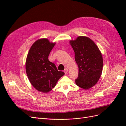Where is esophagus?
Instances as JSON below:
<instances>
[{"mask_svg": "<svg viewBox=\"0 0 126 126\" xmlns=\"http://www.w3.org/2000/svg\"><path fill=\"white\" fill-rule=\"evenodd\" d=\"M64 74H65L66 75L67 74V72H68V69L67 68H66L65 69H64Z\"/></svg>", "mask_w": 126, "mask_h": 126, "instance_id": "34e87169", "label": "esophagus"}]
</instances>
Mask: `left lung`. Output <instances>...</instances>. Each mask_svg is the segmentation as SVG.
Instances as JSON below:
<instances>
[{
  "label": "left lung",
  "instance_id": "8db88e82",
  "mask_svg": "<svg viewBox=\"0 0 126 126\" xmlns=\"http://www.w3.org/2000/svg\"><path fill=\"white\" fill-rule=\"evenodd\" d=\"M69 43L75 52L79 68L76 84L85 90L94 87L99 80L102 71L103 59L101 51L94 42L86 36H78Z\"/></svg>",
  "mask_w": 126,
  "mask_h": 126
}]
</instances>
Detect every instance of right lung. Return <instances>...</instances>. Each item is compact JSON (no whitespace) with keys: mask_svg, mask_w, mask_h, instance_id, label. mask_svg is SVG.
<instances>
[{"mask_svg":"<svg viewBox=\"0 0 126 126\" xmlns=\"http://www.w3.org/2000/svg\"><path fill=\"white\" fill-rule=\"evenodd\" d=\"M55 44L47 38L38 39L32 45L27 56V75L31 85L39 92L50 91L64 75L63 72L58 71L55 64L48 59Z\"/></svg>","mask_w":126,"mask_h":126,"instance_id":"add662e5","label":"right lung"}]
</instances>
